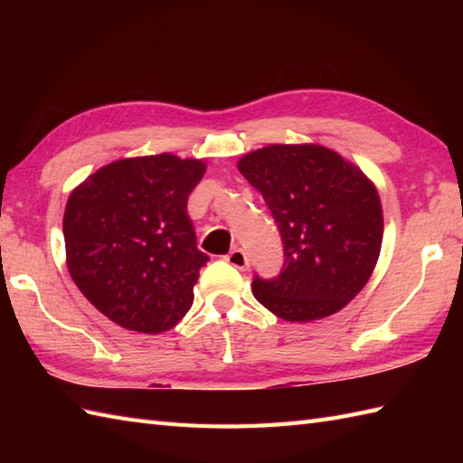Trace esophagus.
I'll list each match as a JSON object with an SVG mask.
<instances>
[{"label":"esophagus","instance_id":"esophagus-1","mask_svg":"<svg viewBox=\"0 0 463 463\" xmlns=\"http://www.w3.org/2000/svg\"><path fill=\"white\" fill-rule=\"evenodd\" d=\"M226 262L231 264V267L239 269V270H247L249 269V259L247 254H244L241 249H232L229 254H226Z\"/></svg>","mask_w":463,"mask_h":463}]
</instances>
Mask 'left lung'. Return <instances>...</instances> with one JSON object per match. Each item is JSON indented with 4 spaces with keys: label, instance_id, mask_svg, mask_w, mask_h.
<instances>
[{
    "label": "left lung",
    "instance_id": "left-lung-1",
    "mask_svg": "<svg viewBox=\"0 0 463 463\" xmlns=\"http://www.w3.org/2000/svg\"><path fill=\"white\" fill-rule=\"evenodd\" d=\"M237 166L270 209L287 257L277 279L252 280L254 298L287 322L342 310L366 287L380 257L383 214L376 184L318 143L262 146Z\"/></svg>",
    "mask_w": 463,
    "mask_h": 463
}]
</instances>
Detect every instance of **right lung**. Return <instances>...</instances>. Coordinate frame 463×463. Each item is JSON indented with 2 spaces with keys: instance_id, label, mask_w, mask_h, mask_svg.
<instances>
[{
  "instance_id": "right-lung-1",
  "label": "right lung",
  "mask_w": 463,
  "mask_h": 463,
  "mask_svg": "<svg viewBox=\"0 0 463 463\" xmlns=\"http://www.w3.org/2000/svg\"><path fill=\"white\" fill-rule=\"evenodd\" d=\"M206 171L171 153L97 169L67 199V270L93 307L127 330H171L193 307L204 267L186 199Z\"/></svg>"
}]
</instances>
